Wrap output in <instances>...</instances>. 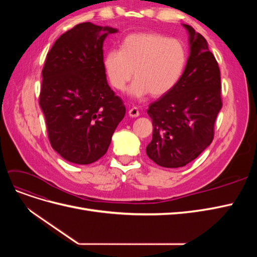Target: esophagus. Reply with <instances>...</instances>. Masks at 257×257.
I'll list each match as a JSON object with an SVG mask.
<instances>
[{
  "instance_id": "obj_1",
  "label": "esophagus",
  "mask_w": 257,
  "mask_h": 257,
  "mask_svg": "<svg viewBox=\"0 0 257 257\" xmlns=\"http://www.w3.org/2000/svg\"><path fill=\"white\" fill-rule=\"evenodd\" d=\"M128 115L131 116V118H137V116L139 115V111L136 107H133L131 108V109L128 110Z\"/></svg>"
}]
</instances>
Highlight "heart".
Segmentation results:
<instances>
[{
    "label": "heart",
    "mask_w": 257,
    "mask_h": 257,
    "mask_svg": "<svg viewBox=\"0 0 257 257\" xmlns=\"http://www.w3.org/2000/svg\"><path fill=\"white\" fill-rule=\"evenodd\" d=\"M186 64V51L175 38L141 32L127 35L120 50L107 51L103 65L111 87L123 91L133 77L128 95L144 98L160 97L172 91L180 80Z\"/></svg>",
    "instance_id": "obj_1"
}]
</instances>
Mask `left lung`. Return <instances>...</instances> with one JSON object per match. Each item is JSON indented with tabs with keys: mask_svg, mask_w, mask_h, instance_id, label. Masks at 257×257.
I'll list each match as a JSON object with an SVG mask.
<instances>
[{
	"mask_svg": "<svg viewBox=\"0 0 257 257\" xmlns=\"http://www.w3.org/2000/svg\"><path fill=\"white\" fill-rule=\"evenodd\" d=\"M190 56L176 87L149 105L152 141L146 152L166 168L185 166L195 160L213 139V127L222 108L220 68L205 37L191 26Z\"/></svg>",
	"mask_w": 257,
	"mask_h": 257,
	"instance_id": "8db88e82",
	"label": "left lung"
}]
</instances>
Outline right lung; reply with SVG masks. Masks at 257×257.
Returning a JSON list of instances; mask_svg holds the SVG:
<instances>
[{"instance_id":"1","label":"right lung","mask_w":257,"mask_h":257,"mask_svg":"<svg viewBox=\"0 0 257 257\" xmlns=\"http://www.w3.org/2000/svg\"><path fill=\"white\" fill-rule=\"evenodd\" d=\"M116 32L110 27L79 23L62 34L47 53L40 106L54 151L74 164L87 165L102 158L125 114L103 65L105 38Z\"/></svg>"}]
</instances>
